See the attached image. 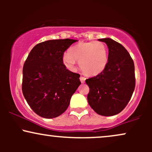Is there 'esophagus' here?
I'll list each match as a JSON object with an SVG mask.
<instances>
[{"label":"esophagus","mask_w":152,"mask_h":152,"mask_svg":"<svg viewBox=\"0 0 152 152\" xmlns=\"http://www.w3.org/2000/svg\"><path fill=\"white\" fill-rule=\"evenodd\" d=\"M80 81H81L82 83H83L85 82V81H86V78L83 77V76H81V77H80Z\"/></svg>","instance_id":"obj_1"}]
</instances>
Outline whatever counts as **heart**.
I'll return each mask as SVG.
<instances>
[{
	"instance_id": "b5f03b06",
	"label": "heart",
	"mask_w": 152,
	"mask_h": 152,
	"mask_svg": "<svg viewBox=\"0 0 152 152\" xmlns=\"http://www.w3.org/2000/svg\"><path fill=\"white\" fill-rule=\"evenodd\" d=\"M76 61H78L80 69L85 74L96 76L107 65L106 47L101 41L79 43L69 48L63 57V63L69 69H74Z\"/></svg>"
}]
</instances>
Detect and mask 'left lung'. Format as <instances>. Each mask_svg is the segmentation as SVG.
I'll return each instance as SVG.
<instances>
[{"mask_svg": "<svg viewBox=\"0 0 152 152\" xmlns=\"http://www.w3.org/2000/svg\"><path fill=\"white\" fill-rule=\"evenodd\" d=\"M109 48L107 65L101 74L86 80L89 87L87 100L102 116L118 114L126 107L135 88L134 64L130 54L110 38L99 39Z\"/></svg>", "mask_w": 152, "mask_h": 152, "instance_id": "1", "label": "left lung"}]
</instances>
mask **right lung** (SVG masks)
Returning a JSON list of instances; mask_svg holds the SVG:
<instances>
[{
  "label": "right lung",
  "mask_w": 152,
  "mask_h": 152,
  "mask_svg": "<svg viewBox=\"0 0 152 152\" xmlns=\"http://www.w3.org/2000/svg\"><path fill=\"white\" fill-rule=\"evenodd\" d=\"M77 40H49L36 45L23 69L22 91L26 102L38 116L53 118L69 107L81 84L80 75L66 69L64 51Z\"/></svg>",
  "instance_id": "right-lung-1"
}]
</instances>
